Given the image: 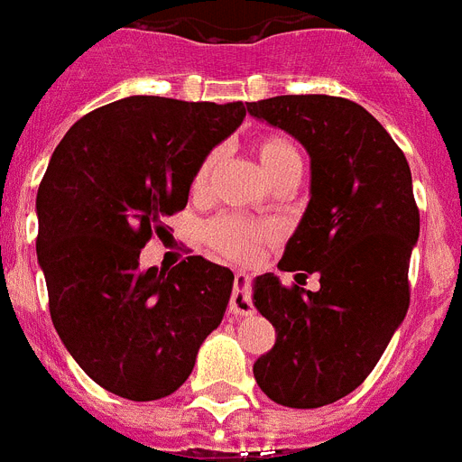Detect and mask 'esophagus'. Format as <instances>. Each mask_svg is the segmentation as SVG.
I'll return each mask as SVG.
<instances>
[{
  "label": "esophagus",
  "mask_w": 462,
  "mask_h": 462,
  "mask_svg": "<svg viewBox=\"0 0 462 462\" xmlns=\"http://www.w3.org/2000/svg\"><path fill=\"white\" fill-rule=\"evenodd\" d=\"M230 313L235 316H251L254 313V303H251L249 296V277L244 273L235 275V287H232L230 296Z\"/></svg>",
  "instance_id": "esophagus-1"
}]
</instances>
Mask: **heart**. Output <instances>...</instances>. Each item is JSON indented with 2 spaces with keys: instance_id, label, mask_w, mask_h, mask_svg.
<instances>
[{
  "instance_id": "b5f03b06",
  "label": "heart",
  "mask_w": 462,
  "mask_h": 462,
  "mask_svg": "<svg viewBox=\"0 0 462 462\" xmlns=\"http://www.w3.org/2000/svg\"><path fill=\"white\" fill-rule=\"evenodd\" d=\"M254 152H256L265 175L273 182L287 175L291 168H301V153L296 144L282 134H263L254 142ZM218 166V153L211 152L201 163L192 178V194H204L208 189L211 175ZM277 235L275 223L270 220H256L239 216V213H225L218 218L208 220L204 227V239L213 251H218L223 256L232 261H251L256 256L258 246Z\"/></svg>"
}]
</instances>
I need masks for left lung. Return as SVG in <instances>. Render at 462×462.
Masks as SVG:
<instances>
[{
  "mask_svg": "<svg viewBox=\"0 0 462 462\" xmlns=\"http://www.w3.org/2000/svg\"><path fill=\"white\" fill-rule=\"evenodd\" d=\"M246 111L310 156V201L277 263L299 284L284 287L273 273L254 282V306L277 335L254 377L280 406H328L361 387L408 313L420 235L411 168L356 101L284 95ZM310 272L321 277L318 292L300 287Z\"/></svg>",
  "mask_w": 462,
  "mask_h": 462,
  "instance_id": "8db88e82",
  "label": "left lung"
}]
</instances>
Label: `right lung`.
Instances as JSON below:
<instances>
[{
    "label": "right lung",
    "instance_id": "right-lung-1",
    "mask_svg": "<svg viewBox=\"0 0 462 462\" xmlns=\"http://www.w3.org/2000/svg\"><path fill=\"white\" fill-rule=\"evenodd\" d=\"M244 116L242 101L125 97L82 116L51 153L37 189L49 313L75 363L116 396L156 401L182 387L223 320L230 268L187 256L142 270L140 254Z\"/></svg>",
    "mask_w": 462,
    "mask_h": 462
}]
</instances>
